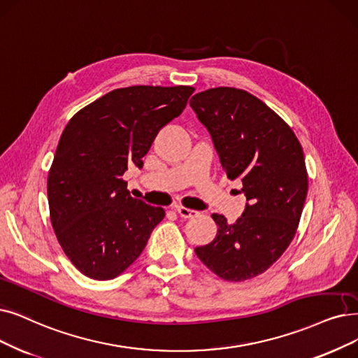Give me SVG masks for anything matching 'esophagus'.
Listing matches in <instances>:
<instances>
[{
    "label": "esophagus",
    "instance_id": "1",
    "mask_svg": "<svg viewBox=\"0 0 358 358\" xmlns=\"http://www.w3.org/2000/svg\"><path fill=\"white\" fill-rule=\"evenodd\" d=\"M176 211L179 213V216L183 217V219H192V217H196L198 214H199L196 210H191V208L182 207V206H178V207H176Z\"/></svg>",
    "mask_w": 358,
    "mask_h": 358
}]
</instances>
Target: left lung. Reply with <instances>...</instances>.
I'll list each match as a JSON object with an SVG mask.
<instances>
[{"label": "left lung", "instance_id": "obj_1", "mask_svg": "<svg viewBox=\"0 0 358 358\" xmlns=\"http://www.w3.org/2000/svg\"><path fill=\"white\" fill-rule=\"evenodd\" d=\"M208 131L231 180L242 182L245 210L229 224L211 214L217 235L195 254L213 273L241 282L263 273L295 236L308 178L301 144L259 98L236 88H211L189 101Z\"/></svg>", "mask_w": 358, "mask_h": 358}]
</instances>
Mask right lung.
<instances>
[{
	"instance_id": "1",
	"label": "right lung",
	"mask_w": 358,
	"mask_h": 358,
	"mask_svg": "<svg viewBox=\"0 0 358 358\" xmlns=\"http://www.w3.org/2000/svg\"><path fill=\"white\" fill-rule=\"evenodd\" d=\"M192 87H129L98 98L70 119L48 173L52 229L85 276H119L144 251L166 213L132 198L122 179L144 166L157 134L187 107Z\"/></svg>"
}]
</instances>
